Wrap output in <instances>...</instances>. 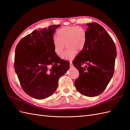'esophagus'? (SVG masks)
I'll return each instance as SVG.
<instances>
[{"label":"esophagus","instance_id":"obj_1","mask_svg":"<svg viewBox=\"0 0 130 130\" xmlns=\"http://www.w3.org/2000/svg\"><path fill=\"white\" fill-rule=\"evenodd\" d=\"M70 67L71 68L73 67V63L71 61H70Z\"/></svg>","mask_w":130,"mask_h":130}]
</instances>
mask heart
Segmentation results:
<instances>
[{"instance_id": "1", "label": "heart", "mask_w": 130, "mask_h": 130, "mask_svg": "<svg viewBox=\"0 0 130 130\" xmlns=\"http://www.w3.org/2000/svg\"><path fill=\"white\" fill-rule=\"evenodd\" d=\"M87 43V33L79 26L62 27L56 32V38L52 40L55 53L58 56L62 55L65 45L68 48L62 56L63 59H71L77 52L83 51Z\"/></svg>"}]
</instances>
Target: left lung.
<instances>
[{
    "mask_svg": "<svg viewBox=\"0 0 130 130\" xmlns=\"http://www.w3.org/2000/svg\"><path fill=\"white\" fill-rule=\"evenodd\" d=\"M87 43L73 64L79 70L75 81L77 90L83 95L95 96L106 89L114 73L117 51L111 37L97 23L87 24ZM85 63V67L82 66Z\"/></svg>",
    "mask_w": 130,
    "mask_h": 130,
    "instance_id": "left-lung-1",
    "label": "left lung"
}]
</instances>
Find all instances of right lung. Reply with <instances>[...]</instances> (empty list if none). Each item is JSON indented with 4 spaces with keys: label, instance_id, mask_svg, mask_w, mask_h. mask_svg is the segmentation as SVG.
Returning <instances> with one entry per match:
<instances>
[{
    "label": "right lung",
    "instance_id": "add662e5",
    "mask_svg": "<svg viewBox=\"0 0 130 130\" xmlns=\"http://www.w3.org/2000/svg\"><path fill=\"white\" fill-rule=\"evenodd\" d=\"M60 25L35 30L22 38L16 46L14 70L23 90L37 99L56 91L60 76L67 72L70 62L55 53L54 34Z\"/></svg>",
    "mask_w": 130,
    "mask_h": 130
}]
</instances>
